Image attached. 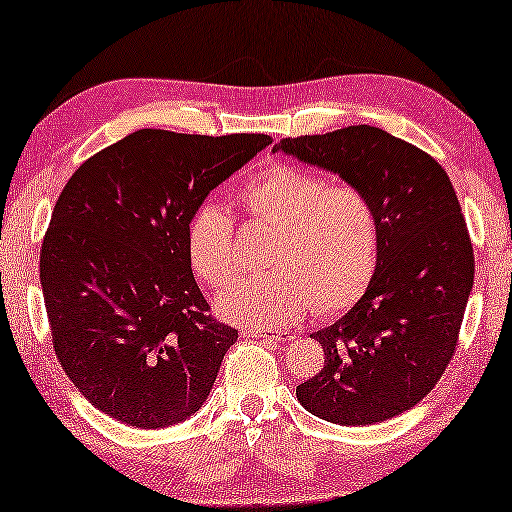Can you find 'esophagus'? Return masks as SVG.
Listing matches in <instances>:
<instances>
[{
	"label": "esophagus",
	"instance_id": "1",
	"mask_svg": "<svg viewBox=\"0 0 512 512\" xmlns=\"http://www.w3.org/2000/svg\"><path fill=\"white\" fill-rule=\"evenodd\" d=\"M249 338H261L265 342H283V340H290L292 333L286 331H258V329H247L245 331Z\"/></svg>",
	"mask_w": 512,
	"mask_h": 512
}]
</instances>
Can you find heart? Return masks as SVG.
<instances>
[{"instance_id":"b5f03b06","label":"heart","mask_w":512,"mask_h":512,"mask_svg":"<svg viewBox=\"0 0 512 512\" xmlns=\"http://www.w3.org/2000/svg\"><path fill=\"white\" fill-rule=\"evenodd\" d=\"M240 204L274 229L272 272L226 288L215 304L222 317L274 329L299 320L308 306L333 315L363 297L379 261V224L363 190L276 163L242 183ZM188 256L208 286L222 288L236 276V233L222 206L204 204L190 217Z\"/></svg>"}]
</instances>
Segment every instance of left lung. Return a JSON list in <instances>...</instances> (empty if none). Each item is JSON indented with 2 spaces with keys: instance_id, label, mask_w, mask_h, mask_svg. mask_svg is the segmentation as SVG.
Segmentation results:
<instances>
[{
  "instance_id": "8db88e82",
  "label": "left lung",
  "mask_w": 512,
  "mask_h": 512,
  "mask_svg": "<svg viewBox=\"0 0 512 512\" xmlns=\"http://www.w3.org/2000/svg\"><path fill=\"white\" fill-rule=\"evenodd\" d=\"M272 152L363 190L379 224V261L365 295L311 335L324 367L297 385L299 404L342 426L406 413L445 374L474 286L472 240L447 172L370 124L283 138Z\"/></svg>"
}]
</instances>
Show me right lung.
<instances>
[{"label": "right lung", "instance_id": "right-lung-1", "mask_svg": "<svg viewBox=\"0 0 512 512\" xmlns=\"http://www.w3.org/2000/svg\"><path fill=\"white\" fill-rule=\"evenodd\" d=\"M270 142L140 129L65 183L40 283L58 363L104 415L165 429L204 406L238 331L208 313L188 224L208 192Z\"/></svg>", "mask_w": 512, "mask_h": 512}]
</instances>
